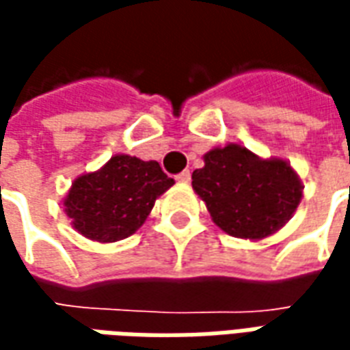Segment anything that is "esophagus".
<instances>
[{
	"label": "esophagus",
	"instance_id": "34e87169",
	"mask_svg": "<svg viewBox=\"0 0 350 350\" xmlns=\"http://www.w3.org/2000/svg\"><path fill=\"white\" fill-rule=\"evenodd\" d=\"M176 180L180 183H189L191 182V172L189 170H183V172H180V174L176 176Z\"/></svg>",
	"mask_w": 350,
	"mask_h": 350
}]
</instances>
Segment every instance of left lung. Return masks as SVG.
<instances>
[{"mask_svg":"<svg viewBox=\"0 0 350 350\" xmlns=\"http://www.w3.org/2000/svg\"><path fill=\"white\" fill-rule=\"evenodd\" d=\"M193 189L217 227L251 240L283 227L301 198V183L291 165L258 159L236 144L206 153L204 167L193 172Z\"/></svg>","mask_w":350,"mask_h":350,"instance_id":"8db88e82","label":"left lung"}]
</instances>
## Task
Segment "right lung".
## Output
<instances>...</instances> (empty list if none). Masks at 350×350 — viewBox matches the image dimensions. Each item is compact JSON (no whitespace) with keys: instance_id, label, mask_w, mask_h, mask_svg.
Returning a JSON list of instances; mask_svg holds the SVG:
<instances>
[{"instance_id":"1","label":"right lung","mask_w":350,"mask_h":350,"mask_svg":"<svg viewBox=\"0 0 350 350\" xmlns=\"http://www.w3.org/2000/svg\"><path fill=\"white\" fill-rule=\"evenodd\" d=\"M174 183L157 161L114 155L105 167L75 180L65 212L80 234L97 242L131 236L152 212L155 198Z\"/></svg>"}]
</instances>
